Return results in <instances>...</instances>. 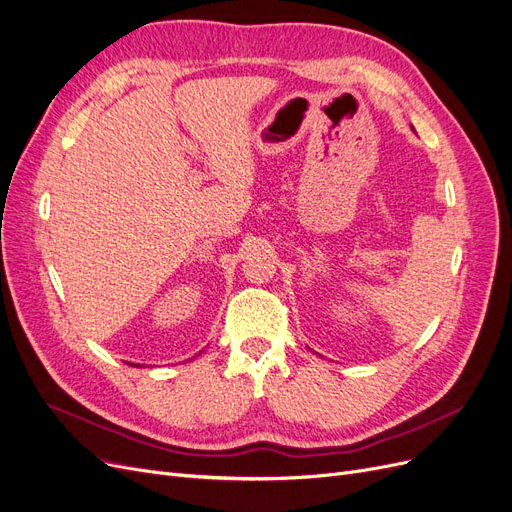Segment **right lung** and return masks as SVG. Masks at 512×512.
<instances>
[{
  "mask_svg": "<svg viewBox=\"0 0 512 512\" xmlns=\"http://www.w3.org/2000/svg\"><path fill=\"white\" fill-rule=\"evenodd\" d=\"M128 365H130V367H141V365H135V363H128Z\"/></svg>",
  "mask_w": 512,
  "mask_h": 512,
  "instance_id": "1",
  "label": "right lung"
}]
</instances>
